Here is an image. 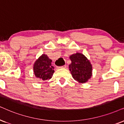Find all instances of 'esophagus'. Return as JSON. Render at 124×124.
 Segmentation results:
<instances>
[{"label":"esophagus","mask_w":124,"mask_h":124,"mask_svg":"<svg viewBox=\"0 0 124 124\" xmlns=\"http://www.w3.org/2000/svg\"><path fill=\"white\" fill-rule=\"evenodd\" d=\"M66 67V65H64L63 66H60V67H57L58 69H65Z\"/></svg>","instance_id":"1"}]
</instances>
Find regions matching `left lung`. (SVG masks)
Returning <instances> with one entry per match:
<instances>
[{
    "instance_id": "left-lung-1",
    "label": "left lung",
    "mask_w": 124,
    "mask_h": 124,
    "mask_svg": "<svg viewBox=\"0 0 124 124\" xmlns=\"http://www.w3.org/2000/svg\"><path fill=\"white\" fill-rule=\"evenodd\" d=\"M69 58L71 63L69 67L73 78L79 84L87 82L92 77L93 71L90 61L80 53L71 55Z\"/></svg>"
}]
</instances>
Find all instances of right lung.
I'll use <instances>...</instances> for the list:
<instances>
[{
    "label": "right lung",
    "mask_w": 124,
    "mask_h": 124,
    "mask_svg": "<svg viewBox=\"0 0 124 124\" xmlns=\"http://www.w3.org/2000/svg\"><path fill=\"white\" fill-rule=\"evenodd\" d=\"M52 60L46 54H43L35 61L34 64V74L40 80H49L52 78L54 67L51 65Z\"/></svg>",
    "instance_id": "right-lung-1"
}]
</instances>
